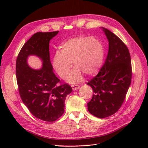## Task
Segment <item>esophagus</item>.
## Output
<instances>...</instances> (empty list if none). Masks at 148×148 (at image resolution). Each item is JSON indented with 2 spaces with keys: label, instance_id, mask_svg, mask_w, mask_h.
I'll return each instance as SVG.
<instances>
[{
  "label": "esophagus",
  "instance_id": "esophagus-1",
  "mask_svg": "<svg viewBox=\"0 0 148 148\" xmlns=\"http://www.w3.org/2000/svg\"><path fill=\"white\" fill-rule=\"evenodd\" d=\"M71 88L73 90H75L80 88V86L78 84H73V85H71Z\"/></svg>",
  "mask_w": 148,
  "mask_h": 148
}]
</instances>
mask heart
<instances>
[{"instance_id":"1","label":"heart","mask_w":148,"mask_h":148,"mask_svg":"<svg viewBox=\"0 0 148 148\" xmlns=\"http://www.w3.org/2000/svg\"><path fill=\"white\" fill-rule=\"evenodd\" d=\"M103 58V46L99 41L90 36L76 37L60 45V52L54 54L53 65L58 74L65 78L73 63L75 68L66 80L74 83L83 80V74L87 76L96 74L102 65Z\"/></svg>"}]
</instances>
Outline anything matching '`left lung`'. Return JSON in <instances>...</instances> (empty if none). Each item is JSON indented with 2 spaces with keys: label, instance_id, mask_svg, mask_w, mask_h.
Wrapping results in <instances>:
<instances>
[{
  "label": "left lung",
  "instance_id": "left-lung-1",
  "mask_svg": "<svg viewBox=\"0 0 148 148\" xmlns=\"http://www.w3.org/2000/svg\"><path fill=\"white\" fill-rule=\"evenodd\" d=\"M101 28L108 41V51L100 71L87 83L94 92L88 109L96 117L105 118L118 112L123 103L131 82L132 68L126 45L111 31Z\"/></svg>",
  "mask_w": 148,
  "mask_h": 148
}]
</instances>
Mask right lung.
Listing matches in <instances>:
<instances>
[{
    "label": "right lung",
    "instance_id": "add662e5",
    "mask_svg": "<svg viewBox=\"0 0 148 148\" xmlns=\"http://www.w3.org/2000/svg\"><path fill=\"white\" fill-rule=\"evenodd\" d=\"M58 32L35 34L23 45L16 60L17 82L23 102L35 117L46 122L55 121L64 114L66 97L73 90L66 83L57 84L60 81L50 62L49 42ZM31 55L42 60L40 69L27 64Z\"/></svg>",
    "mask_w": 148,
    "mask_h": 148
}]
</instances>
